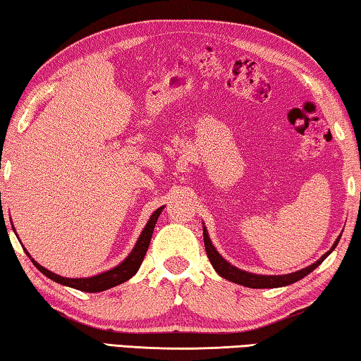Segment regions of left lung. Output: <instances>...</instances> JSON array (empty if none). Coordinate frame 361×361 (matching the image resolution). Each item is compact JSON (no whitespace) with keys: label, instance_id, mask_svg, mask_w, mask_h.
Segmentation results:
<instances>
[{"label":"left lung","instance_id":"8db88e82","mask_svg":"<svg viewBox=\"0 0 361 361\" xmlns=\"http://www.w3.org/2000/svg\"><path fill=\"white\" fill-rule=\"evenodd\" d=\"M341 237H338L334 242V245L329 248V252H326L325 255L322 256L319 261H315L312 266L304 267L301 271H296L293 274H285V276H259V274H252L247 271H242V269H237L235 266L229 264L221 255L216 252V248L213 247V243L209 237V232H207L205 226H204V243H205V252L209 259L212 262V266L215 267V271L221 276L223 279L229 280V282L239 283L243 286H248V288H279V286H286L298 282V280L304 279L307 274H310L314 271L315 267H319L323 261H325L326 256L333 252L338 245Z\"/></svg>","mask_w":361,"mask_h":361}]
</instances>
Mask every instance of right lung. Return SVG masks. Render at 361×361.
<instances>
[{"label": "right lung", "instance_id": "obj_1", "mask_svg": "<svg viewBox=\"0 0 361 361\" xmlns=\"http://www.w3.org/2000/svg\"><path fill=\"white\" fill-rule=\"evenodd\" d=\"M162 210H164V205L159 207V209L154 213H152L149 221L146 223L145 229L142 231V234H140L135 247H133L130 255L127 256V258L122 261L119 266L109 269V271H106V272H102V274H99V276L85 277V279H68V277L57 276V274L47 271L46 267H42L41 264H38V262H36L32 258V256L28 255L27 250H25V253L28 255V258L32 259V262L36 266V269H38L39 272L44 274L46 277L54 280V282H57L60 285L71 286V288L81 290V291H85V293L105 291L108 288H113V286H116V285H121V283L127 282V280L135 276L140 266H142L143 258L146 255V250H148V247H149L152 231H154L156 221H157V218H159V215H161ZM12 229H14V228H12Z\"/></svg>", "mask_w": 361, "mask_h": 361}]
</instances>
